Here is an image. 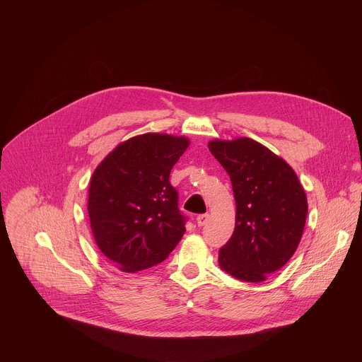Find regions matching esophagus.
Listing matches in <instances>:
<instances>
[{"label": "esophagus", "mask_w": 362, "mask_h": 362, "mask_svg": "<svg viewBox=\"0 0 362 362\" xmlns=\"http://www.w3.org/2000/svg\"><path fill=\"white\" fill-rule=\"evenodd\" d=\"M196 222H197V226H204L206 223L209 222V214H204V215H199L196 218Z\"/></svg>", "instance_id": "esophagus-1"}]
</instances>
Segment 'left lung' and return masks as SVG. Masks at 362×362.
Wrapping results in <instances>:
<instances>
[{"label": "left lung", "instance_id": "left-lung-1", "mask_svg": "<svg viewBox=\"0 0 362 362\" xmlns=\"http://www.w3.org/2000/svg\"><path fill=\"white\" fill-rule=\"evenodd\" d=\"M211 153L230 176L236 218L219 267L245 282H262L295 253L305 228L308 200L295 170L249 137L211 140Z\"/></svg>", "mask_w": 362, "mask_h": 362}]
</instances>
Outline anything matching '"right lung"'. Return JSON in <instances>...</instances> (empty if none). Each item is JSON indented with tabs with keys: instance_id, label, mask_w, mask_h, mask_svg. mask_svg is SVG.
I'll return each mask as SVG.
<instances>
[{
	"instance_id": "obj_1",
	"label": "right lung",
	"mask_w": 362,
	"mask_h": 362,
	"mask_svg": "<svg viewBox=\"0 0 362 362\" xmlns=\"http://www.w3.org/2000/svg\"><path fill=\"white\" fill-rule=\"evenodd\" d=\"M185 136L144 133L117 144L95 168L87 211L95 245L120 271L163 262L185 233L172 168L189 147Z\"/></svg>"
}]
</instances>
